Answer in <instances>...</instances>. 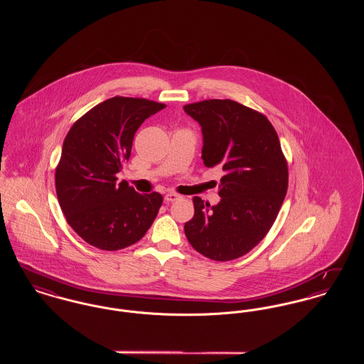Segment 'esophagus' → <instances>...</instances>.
<instances>
[{
  "mask_svg": "<svg viewBox=\"0 0 364 364\" xmlns=\"http://www.w3.org/2000/svg\"><path fill=\"white\" fill-rule=\"evenodd\" d=\"M178 198H180V195H177L176 192H168V193L165 195V198H164V199H165V202H166V203H171V202L177 200Z\"/></svg>",
  "mask_w": 364,
  "mask_h": 364,
  "instance_id": "obj_1",
  "label": "esophagus"
}]
</instances>
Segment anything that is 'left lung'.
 Masks as SVG:
<instances>
[{
    "instance_id": "1",
    "label": "left lung",
    "mask_w": 364,
    "mask_h": 364,
    "mask_svg": "<svg viewBox=\"0 0 364 364\" xmlns=\"http://www.w3.org/2000/svg\"><path fill=\"white\" fill-rule=\"evenodd\" d=\"M203 134L202 159L221 165L215 206L195 196L184 225L191 245L206 258L237 259L267 235L288 190V164L277 132L264 114L232 100L186 105Z\"/></svg>"
}]
</instances>
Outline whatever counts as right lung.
Returning a JSON list of instances; mask_svg holds the SVG:
<instances>
[{"label": "right lung", "mask_w": 364, "mask_h": 364, "mask_svg": "<svg viewBox=\"0 0 364 364\" xmlns=\"http://www.w3.org/2000/svg\"><path fill=\"white\" fill-rule=\"evenodd\" d=\"M166 107L144 98L113 97L82 116L65 136L55 192L67 223L85 242L117 251L139 242L162 205L158 192L139 193L117 181L146 119Z\"/></svg>", "instance_id": "right-lung-1"}]
</instances>
